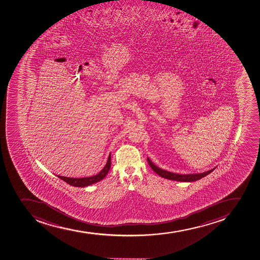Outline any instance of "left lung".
I'll return each instance as SVG.
<instances>
[{
  "instance_id": "8db88e82",
  "label": "left lung",
  "mask_w": 260,
  "mask_h": 260,
  "mask_svg": "<svg viewBox=\"0 0 260 260\" xmlns=\"http://www.w3.org/2000/svg\"><path fill=\"white\" fill-rule=\"evenodd\" d=\"M149 165L152 168V170L155 173H157L159 176H161V178H167L169 180L178 181V182H194V181L199 180L201 178H204L205 176L210 174L211 172L215 170V168H213L211 170L204 172L201 173H192V174H179V173H171L168 171L164 170L156 166L150 159L147 157Z\"/></svg>"
}]
</instances>
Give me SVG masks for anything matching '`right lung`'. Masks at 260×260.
<instances>
[{
	"label": "right lung",
	"instance_id": "add662e5",
	"mask_svg": "<svg viewBox=\"0 0 260 260\" xmlns=\"http://www.w3.org/2000/svg\"><path fill=\"white\" fill-rule=\"evenodd\" d=\"M111 167V156L109 154V158L107 161V164L104 168L102 169L100 173H98L96 175L92 176V177H87V178H67L64 176L57 175L58 178H60L62 180L64 181L66 183H68L70 185L75 186V187H86V186L91 185L93 183H98L102 179L105 178V176L109 173V169Z\"/></svg>",
	"mask_w": 260,
	"mask_h": 260
}]
</instances>
